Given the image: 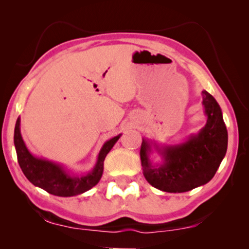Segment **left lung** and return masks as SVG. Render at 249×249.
I'll list each match as a JSON object with an SVG mask.
<instances>
[{
  "instance_id": "left-lung-1",
  "label": "left lung",
  "mask_w": 249,
  "mask_h": 249,
  "mask_svg": "<svg viewBox=\"0 0 249 249\" xmlns=\"http://www.w3.org/2000/svg\"><path fill=\"white\" fill-rule=\"evenodd\" d=\"M206 124L188 138L173 144H159L142 138V168L153 187L166 193H185L205 185L213 178L226 156L228 131L219 103L206 90L202 91ZM161 158L154 162L150 155Z\"/></svg>"
}]
</instances>
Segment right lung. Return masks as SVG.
Masks as SVG:
<instances>
[{
	"instance_id": "right-lung-1",
	"label": "right lung",
	"mask_w": 249,
	"mask_h": 249,
	"mask_svg": "<svg viewBox=\"0 0 249 249\" xmlns=\"http://www.w3.org/2000/svg\"><path fill=\"white\" fill-rule=\"evenodd\" d=\"M20 121L21 120L19 117L16 122L13 142L17 158L23 175L34 186L60 197L79 195L97 185L103 175L104 160L122 135L119 134L104 142L98 152L96 163L89 172L77 175L63 164L34 155L23 142L20 130Z\"/></svg>"
}]
</instances>
